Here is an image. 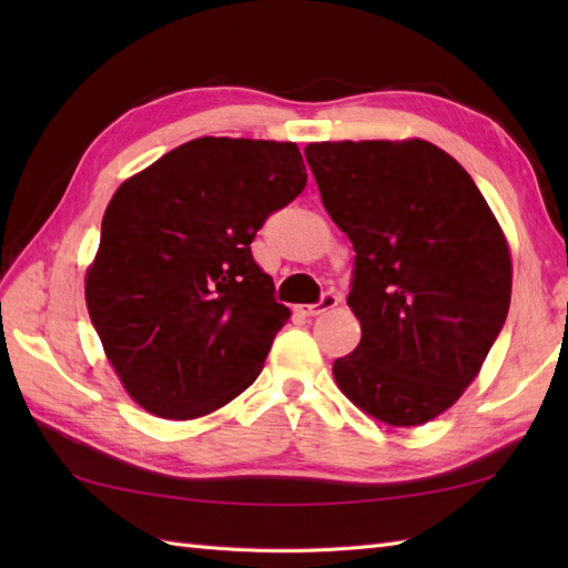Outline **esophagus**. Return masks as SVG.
I'll list each match as a JSON object with an SVG mask.
<instances>
[{
	"label": "esophagus",
	"mask_w": 568,
	"mask_h": 568,
	"mask_svg": "<svg viewBox=\"0 0 568 568\" xmlns=\"http://www.w3.org/2000/svg\"><path fill=\"white\" fill-rule=\"evenodd\" d=\"M336 305H339V295L327 291V293L320 297V303H315V305H297L295 312H297L300 317H317V315H322V312H327V310H332Z\"/></svg>",
	"instance_id": "34e87169"
}]
</instances>
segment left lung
I'll return each mask as SVG.
<instances>
[{"label":"left lung","instance_id":"1","mask_svg":"<svg viewBox=\"0 0 568 568\" xmlns=\"http://www.w3.org/2000/svg\"><path fill=\"white\" fill-rule=\"evenodd\" d=\"M324 207L354 244L361 344L342 393L393 427L452 407L508 317L510 251L474 178L427 141L310 143Z\"/></svg>","mask_w":568,"mask_h":568}]
</instances>
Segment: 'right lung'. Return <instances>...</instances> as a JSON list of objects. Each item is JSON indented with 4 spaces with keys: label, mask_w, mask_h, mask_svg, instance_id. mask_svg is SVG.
<instances>
[{
    "label": "right lung",
    "mask_w": 568,
    "mask_h": 568,
    "mask_svg": "<svg viewBox=\"0 0 568 568\" xmlns=\"http://www.w3.org/2000/svg\"><path fill=\"white\" fill-rule=\"evenodd\" d=\"M307 185L295 143L202 136L114 192L84 300L126 393L195 419L258 378L291 317L251 241Z\"/></svg>",
    "instance_id": "1"
}]
</instances>
